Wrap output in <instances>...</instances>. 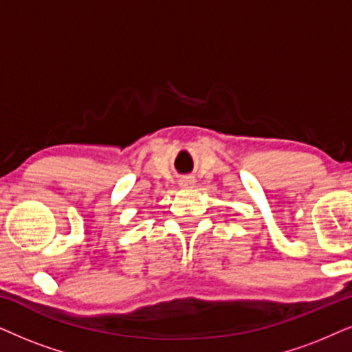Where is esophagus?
<instances>
[{
	"mask_svg": "<svg viewBox=\"0 0 352 352\" xmlns=\"http://www.w3.org/2000/svg\"><path fill=\"white\" fill-rule=\"evenodd\" d=\"M193 185H195V182H193V179H191V177H184V179L180 180L182 188H191Z\"/></svg>",
	"mask_w": 352,
	"mask_h": 352,
	"instance_id": "esophagus-1",
	"label": "esophagus"
}]
</instances>
